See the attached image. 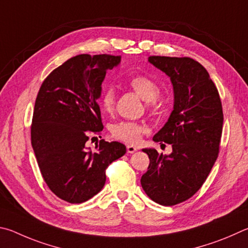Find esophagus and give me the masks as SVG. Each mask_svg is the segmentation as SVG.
<instances>
[{"mask_svg": "<svg viewBox=\"0 0 248 248\" xmlns=\"http://www.w3.org/2000/svg\"><path fill=\"white\" fill-rule=\"evenodd\" d=\"M127 153L128 154H134V153H136V150H137V148L135 146H132V145H128L127 147Z\"/></svg>", "mask_w": 248, "mask_h": 248, "instance_id": "34e87169", "label": "esophagus"}]
</instances>
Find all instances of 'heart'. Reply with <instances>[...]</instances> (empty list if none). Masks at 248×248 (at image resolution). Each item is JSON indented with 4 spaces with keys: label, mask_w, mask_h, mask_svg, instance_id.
I'll list each match as a JSON object with an SVG mask.
<instances>
[{
    "label": "heart",
    "mask_w": 248,
    "mask_h": 248,
    "mask_svg": "<svg viewBox=\"0 0 248 248\" xmlns=\"http://www.w3.org/2000/svg\"><path fill=\"white\" fill-rule=\"evenodd\" d=\"M129 88L135 91L141 99L147 101V108L150 111H155L159 104L160 86L154 78L148 75H134L127 81ZM116 102V93L112 87H108L103 91L101 95V107L104 112L111 113L114 110ZM110 132L114 140L127 142V144H137L140 140L141 135L145 132V126L137 122L121 121L111 125Z\"/></svg>",
    "instance_id": "obj_1"
}]
</instances>
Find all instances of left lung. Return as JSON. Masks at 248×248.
Returning a JSON list of instances; mask_svg holds the SVG:
<instances>
[{
    "mask_svg": "<svg viewBox=\"0 0 248 248\" xmlns=\"http://www.w3.org/2000/svg\"><path fill=\"white\" fill-rule=\"evenodd\" d=\"M149 62L170 77L174 108L155 141L172 145V154L142 149L150 164L140 183L145 193L162 206L187 201L205 183L219 155L222 103L207 69L190 58L153 55Z\"/></svg>",
    "mask_w": 248,
    "mask_h": 248,
    "instance_id": "1",
    "label": "left lung"
}]
</instances>
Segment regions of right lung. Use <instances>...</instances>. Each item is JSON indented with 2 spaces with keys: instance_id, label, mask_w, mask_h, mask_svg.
<instances>
[{
  "instance_id": "obj_1",
  "label": "right lung",
  "mask_w": 248,
  "mask_h": 248,
  "mask_svg": "<svg viewBox=\"0 0 248 248\" xmlns=\"http://www.w3.org/2000/svg\"><path fill=\"white\" fill-rule=\"evenodd\" d=\"M120 61V55H76L53 69L39 89L31 145L47 187L67 202L80 203L98 194L107 168L126 153L125 145L104 140L94 151L86 147L103 129L97 100L107 71Z\"/></svg>"
}]
</instances>
